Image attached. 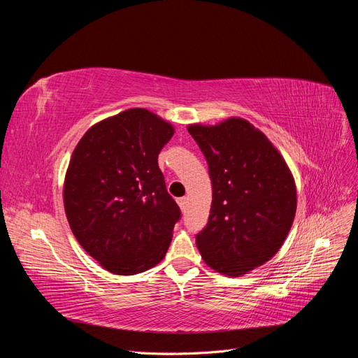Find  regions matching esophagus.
Listing matches in <instances>:
<instances>
[{"label":"esophagus","instance_id":"esophagus-1","mask_svg":"<svg viewBox=\"0 0 358 358\" xmlns=\"http://www.w3.org/2000/svg\"><path fill=\"white\" fill-rule=\"evenodd\" d=\"M187 203H188V199H187V197H180V199H178V204H179V208H180L182 210H185V209H187Z\"/></svg>","mask_w":358,"mask_h":358}]
</instances>
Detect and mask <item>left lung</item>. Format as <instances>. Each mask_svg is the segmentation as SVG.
<instances>
[{
    "instance_id": "obj_1",
    "label": "left lung",
    "mask_w": 358,
    "mask_h": 358,
    "mask_svg": "<svg viewBox=\"0 0 358 358\" xmlns=\"http://www.w3.org/2000/svg\"><path fill=\"white\" fill-rule=\"evenodd\" d=\"M208 161L212 206L197 233L209 267L241 276L268 262L294 221L297 192L284 158L268 138L242 117L215 125H189Z\"/></svg>"
}]
</instances>
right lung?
I'll use <instances>...</instances> for the list:
<instances>
[{
  "label": "right lung",
  "mask_w": 358,
  "mask_h": 358,
  "mask_svg": "<svg viewBox=\"0 0 358 358\" xmlns=\"http://www.w3.org/2000/svg\"><path fill=\"white\" fill-rule=\"evenodd\" d=\"M173 133L155 113L128 109L91 127L71 155L64 182L69 224L112 273H142L166 257L180 209L158 154Z\"/></svg>",
  "instance_id": "1"
}]
</instances>
